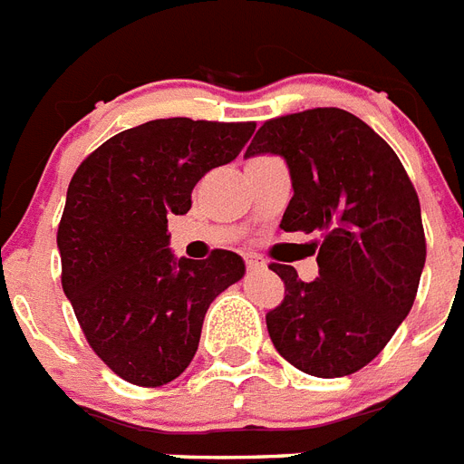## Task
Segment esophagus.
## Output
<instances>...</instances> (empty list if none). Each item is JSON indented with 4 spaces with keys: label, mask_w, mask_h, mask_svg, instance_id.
I'll return each mask as SVG.
<instances>
[{
    "label": "esophagus",
    "mask_w": 464,
    "mask_h": 464,
    "mask_svg": "<svg viewBox=\"0 0 464 464\" xmlns=\"http://www.w3.org/2000/svg\"><path fill=\"white\" fill-rule=\"evenodd\" d=\"M245 265H247V269L250 271H259V269H266V262L259 255H255V252H247L245 255Z\"/></svg>",
    "instance_id": "esophagus-1"
}]
</instances>
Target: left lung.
Returning a JSON list of instances; mask_svg holds the SVG:
<instances>
[{
  "mask_svg": "<svg viewBox=\"0 0 464 464\" xmlns=\"http://www.w3.org/2000/svg\"><path fill=\"white\" fill-rule=\"evenodd\" d=\"M255 154H278L291 171L281 228L322 233L314 281L269 266L285 284L284 303L266 314L271 343L304 374H355L415 303L427 259L415 186L389 142L336 107L271 119L245 157Z\"/></svg>",
  "mask_w": 464,
  "mask_h": 464,
  "instance_id": "8db88e82",
  "label": "left lung"
}]
</instances>
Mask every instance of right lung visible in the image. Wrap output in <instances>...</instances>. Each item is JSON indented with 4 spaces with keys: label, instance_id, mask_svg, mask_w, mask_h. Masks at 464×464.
Listing matches in <instances>:
<instances>
[{
    "label": "right lung",
    "instance_id": "add662e5",
    "mask_svg": "<svg viewBox=\"0 0 464 464\" xmlns=\"http://www.w3.org/2000/svg\"><path fill=\"white\" fill-rule=\"evenodd\" d=\"M252 133L255 123L157 119L75 169L56 233L62 285L90 348L123 382L154 389L183 374L212 300L243 278L231 250L173 257L167 217L186 214L195 183Z\"/></svg>",
    "mask_w": 464,
    "mask_h": 464
}]
</instances>
